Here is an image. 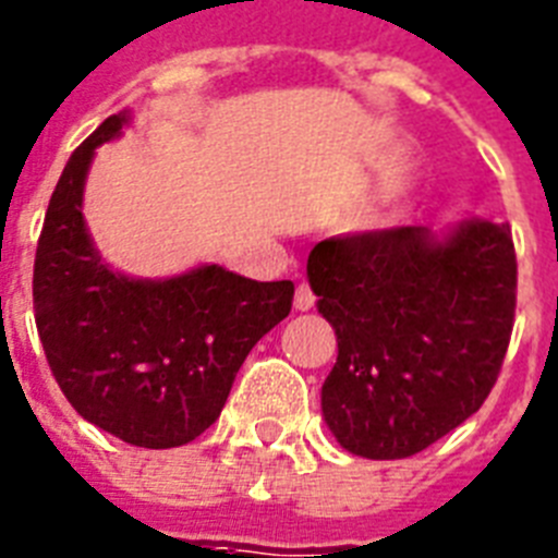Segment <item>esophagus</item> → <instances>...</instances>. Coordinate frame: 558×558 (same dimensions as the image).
<instances>
[{
    "label": "esophagus",
    "mask_w": 558,
    "mask_h": 558,
    "mask_svg": "<svg viewBox=\"0 0 558 558\" xmlns=\"http://www.w3.org/2000/svg\"><path fill=\"white\" fill-rule=\"evenodd\" d=\"M312 306H315V292L310 289V283H298V289H294V310L310 312Z\"/></svg>",
    "instance_id": "obj_1"
}]
</instances>
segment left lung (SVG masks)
I'll return each mask as SVG.
<instances>
[{"instance_id":"obj_1","label":"left lung","mask_w":558,"mask_h":558,"mask_svg":"<svg viewBox=\"0 0 558 558\" xmlns=\"http://www.w3.org/2000/svg\"><path fill=\"white\" fill-rule=\"evenodd\" d=\"M306 275L338 335L320 407L343 450L407 459L490 396L515 315L507 223L473 217L441 238L398 226L320 240Z\"/></svg>"}]
</instances>
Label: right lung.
<instances>
[{
	"mask_svg": "<svg viewBox=\"0 0 558 558\" xmlns=\"http://www.w3.org/2000/svg\"><path fill=\"white\" fill-rule=\"evenodd\" d=\"M125 122V111L108 117L53 189L34 260L36 332L85 421L134 447L169 450L215 424L252 347L292 310L294 283H257L223 266L169 280L108 269L85 229L83 189L97 146Z\"/></svg>",
	"mask_w": 558,
	"mask_h": 558,
	"instance_id": "1",
	"label": "right lung"
}]
</instances>
